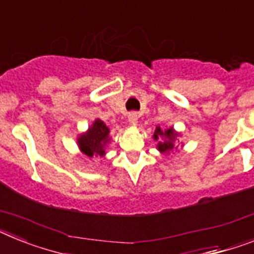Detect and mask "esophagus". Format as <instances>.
<instances>
[{"label": "esophagus", "mask_w": 254, "mask_h": 254, "mask_svg": "<svg viewBox=\"0 0 254 254\" xmlns=\"http://www.w3.org/2000/svg\"><path fill=\"white\" fill-rule=\"evenodd\" d=\"M127 123H129V125H131V127H135L138 124V114L137 112H130V114L127 115Z\"/></svg>", "instance_id": "34e87169"}]
</instances>
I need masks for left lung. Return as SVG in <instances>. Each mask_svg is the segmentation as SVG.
Listing matches in <instances>:
<instances>
[{"instance_id":"8db88e82","label":"left lung","mask_w":254,"mask_h":254,"mask_svg":"<svg viewBox=\"0 0 254 254\" xmlns=\"http://www.w3.org/2000/svg\"><path fill=\"white\" fill-rule=\"evenodd\" d=\"M181 135V133L174 129L173 127H165V129H161L160 127H156L155 129V133H153V139L157 140L156 148L160 151V153H169L173 150H177V147L174 144L176 139Z\"/></svg>"}]
</instances>
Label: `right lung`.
I'll list each match as a JSON object with an SVG mask.
<instances>
[{
	"label": "right lung",
	"mask_w": 254,
	"mask_h": 254,
	"mask_svg": "<svg viewBox=\"0 0 254 254\" xmlns=\"http://www.w3.org/2000/svg\"><path fill=\"white\" fill-rule=\"evenodd\" d=\"M110 127L102 120L95 119L85 133L77 135V146L84 156L98 157L106 155V147L110 144Z\"/></svg>",
	"instance_id": "obj_1"
}]
</instances>
